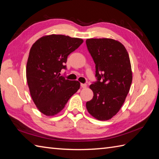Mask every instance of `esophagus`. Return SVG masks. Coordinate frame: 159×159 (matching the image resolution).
<instances>
[{
  "label": "esophagus",
  "instance_id": "1",
  "mask_svg": "<svg viewBox=\"0 0 159 159\" xmlns=\"http://www.w3.org/2000/svg\"><path fill=\"white\" fill-rule=\"evenodd\" d=\"M87 84H85V83H81L80 84V87H82V88H86L87 87Z\"/></svg>",
  "mask_w": 159,
  "mask_h": 159
}]
</instances>
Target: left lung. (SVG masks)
I'll list each match as a JSON object with an SVG mask.
<instances>
[{"label": "left lung", "mask_w": 159, "mask_h": 159, "mask_svg": "<svg viewBox=\"0 0 159 159\" xmlns=\"http://www.w3.org/2000/svg\"><path fill=\"white\" fill-rule=\"evenodd\" d=\"M86 44L96 64L97 78L89 86L93 97L87 102V109L97 120H110L121 109L130 88L129 55L122 43L113 39H87Z\"/></svg>", "instance_id": "1"}]
</instances>
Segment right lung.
Segmentation results:
<instances>
[{"label": "right lung", "mask_w": 159, "mask_h": 159, "mask_svg": "<svg viewBox=\"0 0 159 159\" xmlns=\"http://www.w3.org/2000/svg\"><path fill=\"white\" fill-rule=\"evenodd\" d=\"M83 42L63 35L42 37L33 43L26 63V80L33 101L40 112L53 116L61 111L80 88L77 80L61 76L71 52Z\"/></svg>", "instance_id": "add662e5"}]
</instances>
